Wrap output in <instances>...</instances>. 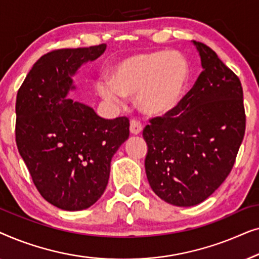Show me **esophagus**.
Wrapping results in <instances>:
<instances>
[{"instance_id": "esophagus-1", "label": "esophagus", "mask_w": 259, "mask_h": 259, "mask_svg": "<svg viewBox=\"0 0 259 259\" xmlns=\"http://www.w3.org/2000/svg\"><path fill=\"white\" fill-rule=\"evenodd\" d=\"M130 131H131V133L134 134V136L141 133V131H143V125H141V122L139 121V120H137V119L131 120Z\"/></svg>"}]
</instances>
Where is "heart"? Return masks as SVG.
<instances>
[{"mask_svg": "<svg viewBox=\"0 0 259 259\" xmlns=\"http://www.w3.org/2000/svg\"><path fill=\"white\" fill-rule=\"evenodd\" d=\"M187 77V65L176 52L137 54L120 61L111 73V82L101 80L98 92L106 100L120 104L134 97L146 115L160 116L179 102Z\"/></svg>", "mask_w": 259, "mask_h": 259, "instance_id": "b5f03b06", "label": "heart"}]
</instances>
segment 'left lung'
Segmentation results:
<instances>
[{
  "mask_svg": "<svg viewBox=\"0 0 259 259\" xmlns=\"http://www.w3.org/2000/svg\"><path fill=\"white\" fill-rule=\"evenodd\" d=\"M203 72L179 104L143 131L151 189L166 203L193 206L224 183L245 133L238 76L206 45L193 41Z\"/></svg>",
  "mask_w": 259,
  "mask_h": 259,
  "instance_id": "8db88e82",
  "label": "left lung"
}]
</instances>
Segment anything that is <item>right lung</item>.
<instances>
[{
  "label": "right lung",
  "mask_w": 259,
  "mask_h": 259,
  "mask_svg": "<svg viewBox=\"0 0 259 259\" xmlns=\"http://www.w3.org/2000/svg\"><path fill=\"white\" fill-rule=\"evenodd\" d=\"M105 49L102 44L49 52L17 92V148L41 196L62 210H84L102 196L112 157L130 137L128 118L102 119L66 98L80 66Z\"/></svg>",
  "instance_id": "right-lung-1"
}]
</instances>
